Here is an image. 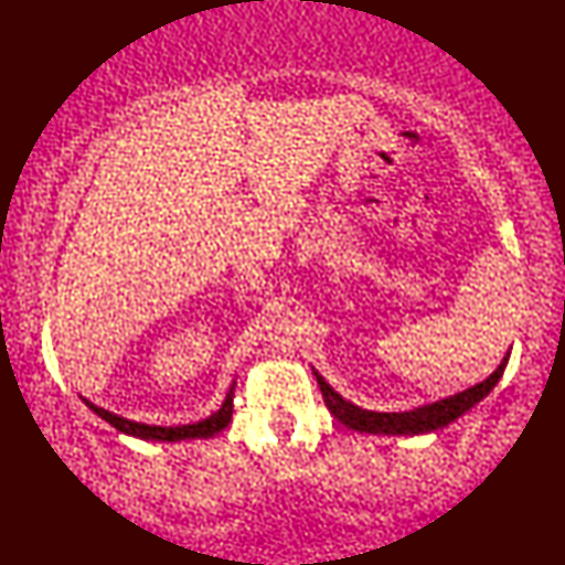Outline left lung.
Returning <instances> with one entry per match:
<instances>
[{
	"instance_id": "left-lung-1",
	"label": "left lung",
	"mask_w": 565,
	"mask_h": 565,
	"mask_svg": "<svg viewBox=\"0 0 565 565\" xmlns=\"http://www.w3.org/2000/svg\"><path fill=\"white\" fill-rule=\"evenodd\" d=\"M508 359H510V352L502 356V362L493 371V374H490L486 381L476 383V386L466 388L456 395H449V398H444V401L419 405V407H415V411H405V413L364 411V407L344 401L342 395L334 391L316 369H313V374L318 379V386L322 391V398H326L328 411L332 413L334 419H340V423L350 429L369 431V435H427V431L447 427L449 423H454L456 417H461L463 413L471 411L476 403H481L486 395L495 388V383L500 381L502 371H505V366H508Z\"/></svg>"
}]
</instances>
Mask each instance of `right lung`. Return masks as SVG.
<instances>
[{
    "label": "right lung",
    "instance_id": "add662e5",
    "mask_svg": "<svg viewBox=\"0 0 565 565\" xmlns=\"http://www.w3.org/2000/svg\"><path fill=\"white\" fill-rule=\"evenodd\" d=\"M233 388H235V383L231 386V391H227L223 405L213 415H209L206 419H199V423H191V425H174V427L136 423V419H126L121 415H114L109 411H104V407L89 403L87 398H82V401L92 413H97L111 427H116L118 431H124V435L138 437V439H150V441H182V439H209V437L218 435L221 429L227 427V423H231V417H233Z\"/></svg>",
    "mask_w": 565,
    "mask_h": 565
}]
</instances>
